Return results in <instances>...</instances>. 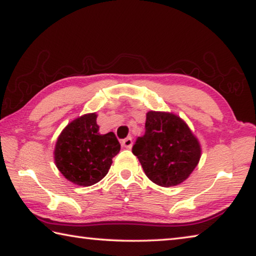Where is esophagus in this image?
<instances>
[{
	"label": "esophagus",
	"mask_w": 256,
	"mask_h": 256,
	"mask_svg": "<svg viewBox=\"0 0 256 256\" xmlns=\"http://www.w3.org/2000/svg\"><path fill=\"white\" fill-rule=\"evenodd\" d=\"M132 144H133V141H132V138L131 136L125 138L124 140H122V146H124V148L130 149L132 146Z\"/></svg>",
	"instance_id": "esophagus-1"
}]
</instances>
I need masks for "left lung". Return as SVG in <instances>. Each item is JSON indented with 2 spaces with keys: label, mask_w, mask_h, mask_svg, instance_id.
Wrapping results in <instances>:
<instances>
[{
  "label": "left lung",
  "mask_w": 256,
  "mask_h": 256,
  "mask_svg": "<svg viewBox=\"0 0 256 256\" xmlns=\"http://www.w3.org/2000/svg\"><path fill=\"white\" fill-rule=\"evenodd\" d=\"M150 180L170 188L180 184L194 170L201 149L196 138L178 116L149 112L146 132L132 148Z\"/></svg>",
  "instance_id": "8db88e82"
}]
</instances>
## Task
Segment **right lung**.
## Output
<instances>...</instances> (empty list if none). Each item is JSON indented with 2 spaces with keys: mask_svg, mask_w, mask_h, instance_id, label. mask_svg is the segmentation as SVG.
Segmentation results:
<instances>
[{
  "mask_svg": "<svg viewBox=\"0 0 256 256\" xmlns=\"http://www.w3.org/2000/svg\"><path fill=\"white\" fill-rule=\"evenodd\" d=\"M97 115L86 114L71 122L60 134L55 146V164L72 183L90 186L106 176L112 159L120 152L115 134H100Z\"/></svg>",
  "mask_w": 256,
  "mask_h": 256,
  "instance_id": "obj_1",
  "label": "right lung"
}]
</instances>
